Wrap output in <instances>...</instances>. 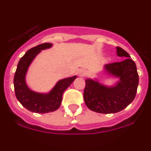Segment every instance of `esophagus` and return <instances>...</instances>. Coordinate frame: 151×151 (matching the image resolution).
Instances as JSON below:
<instances>
[{
  "instance_id": "obj_1",
  "label": "esophagus",
  "mask_w": 151,
  "mask_h": 151,
  "mask_svg": "<svg viewBox=\"0 0 151 151\" xmlns=\"http://www.w3.org/2000/svg\"><path fill=\"white\" fill-rule=\"evenodd\" d=\"M78 74H79V76H81V77H83V76L86 75V70L84 69H81L78 71Z\"/></svg>"
}]
</instances>
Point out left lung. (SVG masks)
<instances>
[{
	"mask_svg": "<svg viewBox=\"0 0 151 151\" xmlns=\"http://www.w3.org/2000/svg\"><path fill=\"white\" fill-rule=\"evenodd\" d=\"M119 57L127 58L121 62L110 63L104 66L111 74L120 78L116 86L107 87L93 80H85L83 99L87 107L95 112L112 114L126 108L135 98L139 83L136 64L127 51L116 47Z\"/></svg>",
	"mask_w": 151,
	"mask_h": 151,
	"instance_id": "8db88e82",
	"label": "left lung"
}]
</instances>
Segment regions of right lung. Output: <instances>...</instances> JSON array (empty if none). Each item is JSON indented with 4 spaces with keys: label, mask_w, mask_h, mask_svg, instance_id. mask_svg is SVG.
Returning a JSON list of instances; mask_svg holds the SVG:
<instances>
[{
    "label": "right lung",
    "mask_w": 151,
    "mask_h": 151,
    "mask_svg": "<svg viewBox=\"0 0 151 151\" xmlns=\"http://www.w3.org/2000/svg\"><path fill=\"white\" fill-rule=\"evenodd\" d=\"M52 46L50 43H44L32 47L26 52L17 64L14 78L15 95L19 102L31 112L45 114L58 110L60 106L63 93L77 78H65L58 81L49 93H35L30 91L25 83V74L30 63L41 50Z\"/></svg>",
    "instance_id": "1"
}]
</instances>
